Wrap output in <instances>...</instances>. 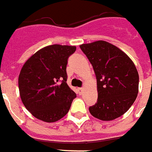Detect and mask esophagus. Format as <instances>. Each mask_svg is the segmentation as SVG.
Wrapping results in <instances>:
<instances>
[{
  "mask_svg": "<svg viewBox=\"0 0 152 152\" xmlns=\"http://www.w3.org/2000/svg\"><path fill=\"white\" fill-rule=\"evenodd\" d=\"M78 91H79V94L82 95V94L83 93V87H80V88H78Z\"/></svg>",
  "mask_w": 152,
  "mask_h": 152,
  "instance_id": "34e87169",
  "label": "esophagus"
}]
</instances>
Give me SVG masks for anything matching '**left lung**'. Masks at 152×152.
<instances>
[{
  "mask_svg": "<svg viewBox=\"0 0 152 152\" xmlns=\"http://www.w3.org/2000/svg\"><path fill=\"white\" fill-rule=\"evenodd\" d=\"M96 74L98 99L89 108L93 117L112 121L128 111L137 98L138 77L134 64L113 44L99 40L80 45Z\"/></svg>",
  "mask_w": 152,
  "mask_h": 152,
  "instance_id": "obj_1",
  "label": "left lung"
}]
</instances>
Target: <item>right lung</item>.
Masks as SVG:
<instances>
[{
  "instance_id": "right-lung-1",
  "label": "right lung",
  "mask_w": 152,
  "mask_h": 152,
  "mask_svg": "<svg viewBox=\"0 0 152 152\" xmlns=\"http://www.w3.org/2000/svg\"><path fill=\"white\" fill-rule=\"evenodd\" d=\"M75 50V46L49 45L23 65L18 77L20 96L26 109L37 119L55 122L69 110L76 94L66 83V65Z\"/></svg>"
}]
</instances>
